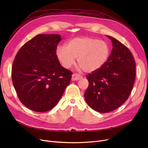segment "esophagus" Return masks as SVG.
<instances>
[{"label":"esophagus","mask_w":148,"mask_h":148,"mask_svg":"<svg viewBox=\"0 0 148 148\" xmlns=\"http://www.w3.org/2000/svg\"><path fill=\"white\" fill-rule=\"evenodd\" d=\"M82 76L80 75V74H73L72 75V80L73 81H75V80H79L80 79H81L82 78Z\"/></svg>","instance_id":"esophagus-1"}]
</instances>
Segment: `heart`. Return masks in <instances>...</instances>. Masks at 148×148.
<instances>
[{
	"label": "heart",
	"mask_w": 148,
	"mask_h": 148,
	"mask_svg": "<svg viewBox=\"0 0 148 148\" xmlns=\"http://www.w3.org/2000/svg\"><path fill=\"white\" fill-rule=\"evenodd\" d=\"M110 53V47L106 42L90 37L74 38L66 46L59 45L56 50V56L64 68H71L77 58L79 68L88 73L103 67Z\"/></svg>",
	"instance_id": "1"
}]
</instances>
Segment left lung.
I'll return each instance as SVG.
<instances>
[{
	"label": "left lung",
	"mask_w": 148,
	"mask_h": 148,
	"mask_svg": "<svg viewBox=\"0 0 148 148\" xmlns=\"http://www.w3.org/2000/svg\"><path fill=\"white\" fill-rule=\"evenodd\" d=\"M113 49L105 65L89 73V86L84 92L88 104L99 113L119 107L128 98L136 78V63L127 47L113 37Z\"/></svg>",
	"instance_id": "1"
}]
</instances>
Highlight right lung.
Instances as JSON below:
<instances>
[{
	"mask_svg": "<svg viewBox=\"0 0 148 148\" xmlns=\"http://www.w3.org/2000/svg\"><path fill=\"white\" fill-rule=\"evenodd\" d=\"M58 34H39L18 50L12 66L17 95L29 109L45 112L58 103L71 79L72 72L60 64L56 50Z\"/></svg>",
	"mask_w": 148,
	"mask_h": 148,
	"instance_id": "add662e5",
	"label": "right lung"
}]
</instances>
